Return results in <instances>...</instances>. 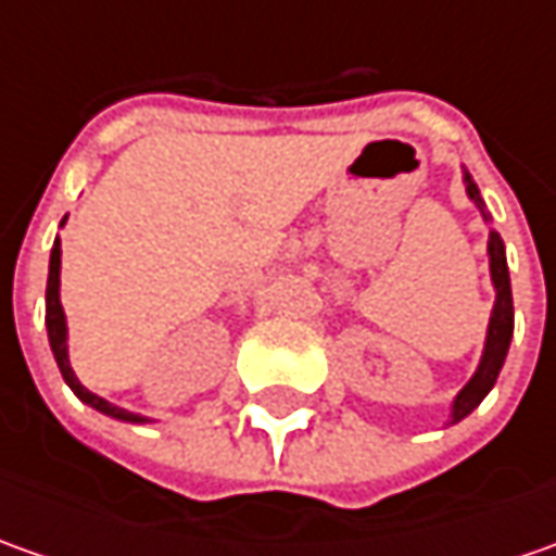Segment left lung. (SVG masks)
<instances>
[{"mask_svg": "<svg viewBox=\"0 0 556 556\" xmlns=\"http://www.w3.org/2000/svg\"><path fill=\"white\" fill-rule=\"evenodd\" d=\"M464 188L467 198L477 203V210L482 213L485 223H492V216L485 213V203L480 198V188L470 179V173L464 169ZM489 275H492V288H495V306L489 315V331H485V343H482L480 365L473 377L460 387V393L452 399V415L448 424H458L470 415L482 399L489 395V390L495 387L498 374L504 368V358L510 350V337H514V296H510V271H507V256H504V241L495 228H489Z\"/></svg>", "mask_w": 556, "mask_h": 556, "instance_id": "obj_1", "label": "left lung"}]
</instances>
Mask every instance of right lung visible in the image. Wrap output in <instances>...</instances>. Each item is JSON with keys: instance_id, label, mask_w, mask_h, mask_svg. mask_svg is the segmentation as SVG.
<instances>
[{"instance_id": "right-lung-1", "label": "right lung", "mask_w": 556, "mask_h": 556, "mask_svg": "<svg viewBox=\"0 0 556 556\" xmlns=\"http://www.w3.org/2000/svg\"><path fill=\"white\" fill-rule=\"evenodd\" d=\"M64 225V223H61ZM46 331H49V346H52L54 362L61 368V377L64 383L74 390V395L79 402H86L89 408H96L101 415L114 417V420H126V424H151V417L136 415V412H126L114 402L101 399L92 390H86L79 383V377L71 368V353H67V315H64V306H61V241L54 238L52 256H49V285H46Z\"/></svg>"}]
</instances>
